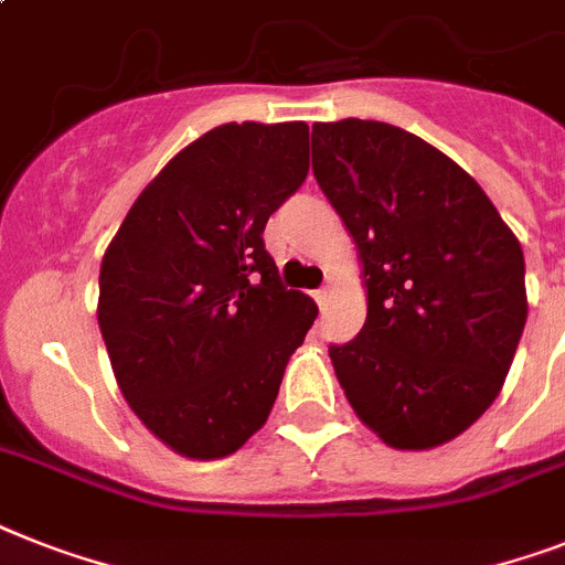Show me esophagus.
Returning <instances> with one entry per match:
<instances>
[{
	"mask_svg": "<svg viewBox=\"0 0 565 565\" xmlns=\"http://www.w3.org/2000/svg\"><path fill=\"white\" fill-rule=\"evenodd\" d=\"M313 298H316V301H319V307H322V310H324V307H328V301H330V290H328V287H324V290H316Z\"/></svg>",
	"mask_w": 565,
	"mask_h": 565,
	"instance_id": "obj_1",
	"label": "esophagus"
}]
</instances>
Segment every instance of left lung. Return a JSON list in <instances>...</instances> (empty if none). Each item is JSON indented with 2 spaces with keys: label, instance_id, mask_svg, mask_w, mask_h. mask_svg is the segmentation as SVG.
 <instances>
[{
  "label": "left lung",
  "instance_id": "1",
  "mask_svg": "<svg viewBox=\"0 0 565 565\" xmlns=\"http://www.w3.org/2000/svg\"><path fill=\"white\" fill-rule=\"evenodd\" d=\"M313 173L369 296L360 337L330 345L339 386L388 447H441L488 412L516 354L520 241L465 168L392 124H313Z\"/></svg>",
  "mask_w": 565,
  "mask_h": 565
}]
</instances>
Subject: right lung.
<instances>
[{
  "label": "right lung",
  "mask_w": 565,
  "mask_h": 565,
  "mask_svg": "<svg viewBox=\"0 0 565 565\" xmlns=\"http://www.w3.org/2000/svg\"><path fill=\"white\" fill-rule=\"evenodd\" d=\"M307 136L305 121L220 124L156 173L104 252L98 324L118 388L179 456L249 441L319 316L260 237L305 182Z\"/></svg>",
  "instance_id": "right-lung-1"
}]
</instances>
